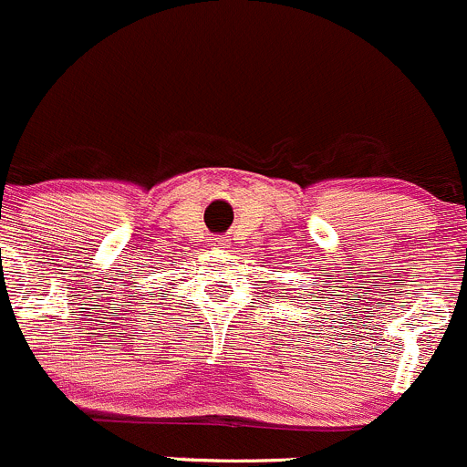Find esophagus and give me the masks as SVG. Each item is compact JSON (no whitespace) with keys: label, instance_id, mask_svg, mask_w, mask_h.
<instances>
[{"label":"esophagus","instance_id":"esophagus-1","mask_svg":"<svg viewBox=\"0 0 467 467\" xmlns=\"http://www.w3.org/2000/svg\"><path fill=\"white\" fill-rule=\"evenodd\" d=\"M211 244H213V247H224V240L223 238H213V240H211Z\"/></svg>","mask_w":467,"mask_h":467}]
</instances>
